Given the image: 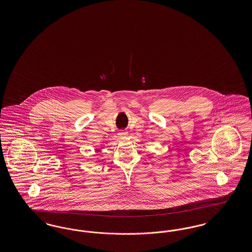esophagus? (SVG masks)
Instances as JSON below:
<instances>
[{"label": "esophagus", "instance_id": "34e87169", "mask_svg": "<svg viewBox=\"0 0 252 252\" xmlns=\"http://www.w3.org/2000/svg\"><path fill=\"white\" fill-rule=\"evenodd\" d=\"M118 135H119L120 138H124V137H126V136H127V133L126 131H124V130H121V131L118 133Z\"/></svg>", "mask_w": 252, "mask_h": 252}]
</instances>
